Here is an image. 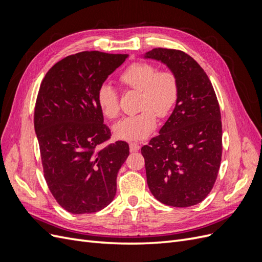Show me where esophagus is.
I'll use <instances>...</instances> for the list:
<instances>
[{
    "instance_id": "34e87169",
    "label": "esophagus",
    "mask_w": 262,
    "mask_h": 262,
    "mask_svg": "<svg viewBox=\"0 0 262 262\" xmlns=\"http://www.w3.org/2000/svg\"><path fill=\"white\" fill-rule=\"evenodd\" d=\"M130 150L131 152H137V150L140 149V145L138 143H130Z\"/></svg>"
}]
</instances>
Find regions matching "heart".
<instances>
[{
  "instance_id": "heart-1",
  "label": "heart",
  "mask_w": 262,
  "mask_h": 262,
  "mask_svg": "<svg viewBox=\"0 0 262 262\" xmlns=\"http://www.w3.org/2000/svg\"><path fill=\"white\" fill-rule=\"evenodd\" d=\"M119 81L139 91V114L122 118L114 126L115 137L128 142L146 139L155 129L157 119L168 116L178 98V81L169 71H157L146 62L132 63L119 75ZM97 104L105 117L113 119L119 113L118 94L112 86L101 85L97 92Z\"/></svg>"
}]
</instances>
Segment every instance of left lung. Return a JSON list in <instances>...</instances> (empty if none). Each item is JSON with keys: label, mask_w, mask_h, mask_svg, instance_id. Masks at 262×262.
Masks as SVG:
<instances>
[{"label": "left lung", "mask_w": 262, "mask_h": 262, "mask_svg": "<svg viewBox=\"0 0 262 262\" xmlns=\"http://www.w3.org/2000/svg\"><path fill=\"white\" fill-rule=\"evenodd\" d=\"M144 59L162 62L176 76L178 98L160 134L141 148L147 186L160 202L186 208L205 199L222 157L219 101L207 73L189 54L155 48Z\"/></svg>", "instance_id": "left-lung-1"}]
</instances>
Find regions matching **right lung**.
<instances>
[{
	"mask_svg": "<svg viewBox=\"0 0 262 262\" xmlns=\"http://www.w3.org/2000/svg\"><path fill=\"white\" fill-rule=\"evenodd\" d=\"M126 54L84 51L47 72L35 107V132L45 179L70 213L98 212L112 203L117 175L129 156L126 142L97 147L110 138L97 92Z\"/></svg>",
	"mask_w": 262,
	"mask_h": 262,
	"instance_id": "obj_1",
	"label": "right lung"
}]
</instances>
